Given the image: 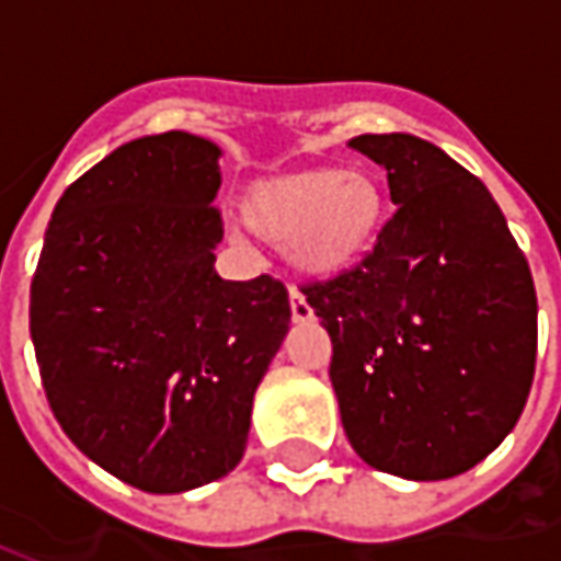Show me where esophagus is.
Segmentation results:
<instances>
[{"label":"esophagus","mask_w":561,"mask_h":561,"mask_svg":"<svg viewBox=\"0 0 561 561\" xmlns=\"http://www.w3.org/2000/svg\"><path fill=\"white\" fill-rule=\"evenodd\" d=\"M288 300H291V318L294 321H309L312 318V306L306 304V297L297 288L288 291Z\"/></svg>","instance_id":"34e87169"}]
</instances>
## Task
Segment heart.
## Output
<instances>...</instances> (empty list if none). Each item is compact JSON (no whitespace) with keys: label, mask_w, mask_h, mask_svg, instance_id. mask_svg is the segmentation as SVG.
<instances>
[{"label":"heart","mask_w":561,"mask_h":561,"mask_svg":"<svg viewBox=\"0 0 561 561\" xmlns=\"http://www.w3.org/2000/svg\"><path fill=\"white\" fill-rule=\"evenodd\" d=\"M388 195L376 173L300 168L264 176L243 188L240 219L309 279H336L376 245Z\"/></svg>","instance_id":"heart-1"}]
</instances>
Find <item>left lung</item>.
<instances>
[{"label": "left lung", "instance_id": "1", "mask_svg": "<svg viewBox=\"0 0 561 561\" xmlns=\"http://www.w3.org/2000/svg\"><path fill=\"white\" fill-rule=\"evenodd\" d=\"M348 147L388 171L393 219L348 273L306 285L357 457L409 481L469 471L529 400L538 300L486 185L414 135Z\"/></svg>", "mask_w": 561, "mask_h": 561}]
</instances>
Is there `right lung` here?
Instances as JSON below:
<instances>
[{
    "mask_svg": "<svg viewBox=\"0 0 561 561\" xmlns=\"http://www.w3.org/2000/svg\"><path fill=\"white\" fill-rule=\"evenodd\" d=\"M221 149L128 140L66 188L44 233L30 330L75 445L144 493H185L243 459L252 400L291 324L285 285L221 279Z\"/></svg>",
    "mask_w": 561,
    "mask_h": 561,
    "instance_id": "1",
    "label": "right lung"
}]
</instances>
